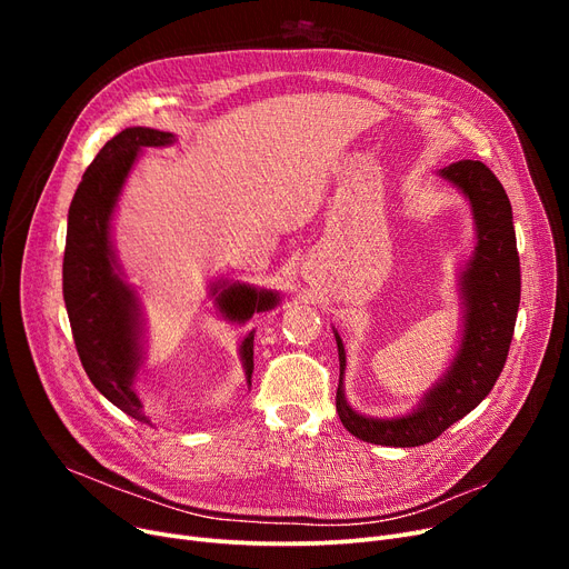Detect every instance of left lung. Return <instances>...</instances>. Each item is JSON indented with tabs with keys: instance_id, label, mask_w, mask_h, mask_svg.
<instances>
[{
	"instance_id": "1",
	"label": "left lung",
	"mask_w": 569,
	"mask_h": 569,
	"mask_svg": "<svg viewBox=\"0 0 569 569\" xmlns=\"http://www.w3.org/2000/svg\"><path fill=\"white\" fill-rule=\"evenodd\" d=\"M442 174L468 196L477 223L475 256L463 274L466 330L457 360L445 380L412 415L399 420H371L346 403V350L339 335H335L341 367L337 390L339 420L352 436L373 445L417 447L436 440L493 390L510 352L521 300V269L510 198L482 161H459L442 168Z\"/></svg>"
}]
</instances>
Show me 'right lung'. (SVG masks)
Segmentation results:
<instances>
[{
	"instance_id": "add662e5",
	"label": "right lung",
	"mask_w": 569,
	"mask_h": 569,
	"mask_svg": "<svg viewBox=\"0 0 569 569\" xmlns=\"http://www.w3.org/2000/svg\"><path fill=\"white\" fill-rule=\"evenodd\" d=\"M170 142L172 133L133 127L101 147L69 207L62 267L67 313L84 373L110 403L142 425L149 420L133 392L140 360L136 297L114 272L108 221L138 149ZM277 302L274 292L249 286H232L219 295L221 311L232 320H249L256 311L272 309ZM242 360L251 382L253 332L242 341Z\"/></svg>"
}]
</instances>
